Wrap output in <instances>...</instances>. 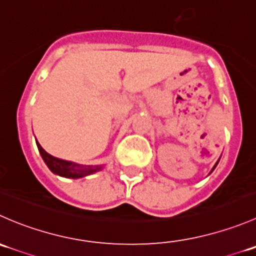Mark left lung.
I'll list each match as a JSON object with an SVG mask.
<instances>
[{"label": "left lung", "instance_id": "1", "mask_svg": "<svg viewBox=\"0 0 256 256\" xmlns=\"http://www.w3.org/2000/svg\"><path fill=\"white\" fill-rule=\"evenodd\" d=\"M219 160H220V158H219ZM219 160H218V161H216V164H214V166H213V168H212V171H210V172H209V174H212V172H213V171H214V168H216V164H218Z\"/></svg>", "mask_w": 256, "mask_h": 256}]
</instances>
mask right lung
I'll list each match as a JSON object with an SVG mask.
<instances>
[{
    "label": "right lung",
    "instance_id": "right-lung-1",
    "mask_svg": "<svg viewBox=\"0 0 256 256\" xmlns=\"http://www.w3.org/2000/svg\"><path fill=\"white\" fill-rule=\"evenodd\" d=\"M36 144H37L38 151H40V156H42L43 161L47 164L48 168L54 174H58L60 177L76 180V178H82L85 176H89V174H94L104 168V164H96V166L89 164V166H86V164H76V162L58 158V157L52 156L47 151H44V148L40 146L38 141H36Z\"/></svg>",
    "mask_w": 256,
    "mask_h": 256
}]
</instances>
